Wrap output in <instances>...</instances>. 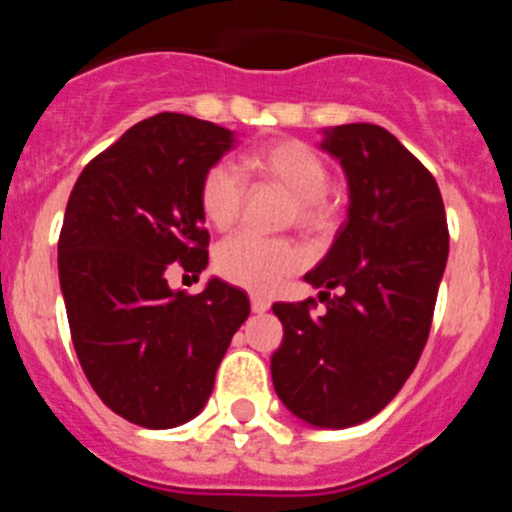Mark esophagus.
Wrapping results in <instances>:
<instances>
[{"instance_id":"obj_1","label":"esophagus","mask_w":512,"mask_h":512,"mask_svg":"<svg viewBox=\"0 0 512 512\" xmlns=\"http://www.w3.org/2000/svg\"><path fill=\"white\" fill-rule=\"evenodd\" d=\"M271 307V302L264 295H251V310L253 312H266Z\"/></svg>"}]
</instances>
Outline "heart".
<instances>
[{
    "instance_id": "heart-1",
    "label": "heart",
    "mask_w": 512,
    "mask_h": 512,
    "mask_svg": "<svg viewBox=\"0 0 512 512\" xmlns=\"http://www.w3.org/2000/svg\"><path fill=\"white\" fill-rule=\"evenodd\" d=\"M246 179H264L292 197V217L305 230H320L330 223L325 200L330 174L318 151L302 140H274L243 153L238 169L225 161L210 166L200 184V210L207 223L228 230L241 215ZM302 266V253L289 241H269L256 235H233L215 251L217 274L251 292H274L289 274Z\"/></svg>"
}]
</instances>
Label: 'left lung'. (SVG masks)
I'll list each match as a JSON object with an SVG mask.
<instances>
[{"mask_svg": "<svg viewBox=\"0 0 512 512\" xmlns=\"http://www.w3.org/2000/svg\"><path fill=\"white\" fill-rule=\"evenodd\" d=\"M348 182V215L305 279L312 300L277 302L284 338L271 379L284 408L315 428L374 418L413 374L449 259V228L431 171L369 122L323 130Z\"/></svg>", "mask_w": 512, "mask_h": 512, "instance_id": "obj_1", "label": "left lung"}]
</instances>
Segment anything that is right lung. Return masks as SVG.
<instances>
[{
    "label": "right lung",
    "instance_id": "right-lung-1",
    "mask_svg": "<svg viewBox=\"0 0 512 512\" xmlns=\"http://www.w3.org/2000/svg\"><path fill=\"white\" fill-rule=\"evenodd\" d=\"M233 146L215 122L148 117L89 161L63 215L58 279L81 369L112 413L153 431L205 408L251 312L223 279L200 295L166 282L174 261L194 274L207 266L200 184Z\"/></svg>",
    "mask_w": 512,
    "mask_h": 512
}]
</instances>
